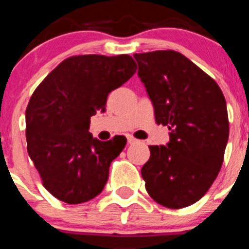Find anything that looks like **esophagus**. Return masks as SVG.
Listing matches in <instances>:
<instances>
[{"label":"esophagus","mask_w":249,"mask_h":249,"mask_svg":"<svg viewBox=\"0 0 249 249\" xmlns=\"http://www.w3.org/2000/svg\"><path fill=\"white\" fill-rule=\"evenodd\" d=\"M127 141H128V143L132 144V143H135V142H137V140H136L135 137H132V136H128L127 137Z\"/></svg>","instance_id":"34e87169"}]
</instances>
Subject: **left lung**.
Here are the masks:
<instances>
[{
  "instance_id": "left-lung-1",
  "label": "left lung",
  "mask_w": 249,
  "mask_h": 249,
  "mask_svg": "<svg viewBox=\"0 0 249 249\" xmlns=\"http://www.w3.org/2000/svg\"><path fill=\"white\" fill-rule=\"evenodd\" d=\"M138 77L155 109L168 126L167 146H149L141 173L146 190L167 208L191 206L218 176L230 136L221 89L198 66L176 51L135 53Z\"/></svg>"
}]
</instances>
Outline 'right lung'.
<instances>
[{
	"mask_svg": "<svg viewBox=\"0 0 249 249\" xmlns=\"http://www.w3.org/2000/svg\"><path fill=\"white\" fill-rule=\"evenodd\" d=\"M136 70L128 54L73 56L59 63L32 94L26 109L28 156L46 190L59 201L83 203L102 192L111 162L127 140L93 138L89 120L106 111L108 94Z\"/></svg>",
	"mask_w": 249,
	"mask_h": 249,
	"instance_id": "obj_1",
	"label": "right lung"
}]
</instances>
